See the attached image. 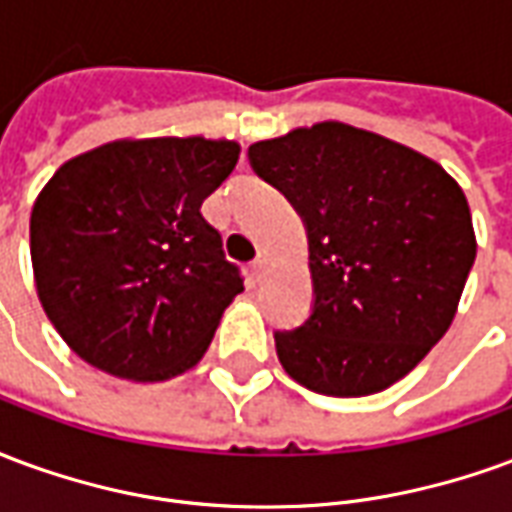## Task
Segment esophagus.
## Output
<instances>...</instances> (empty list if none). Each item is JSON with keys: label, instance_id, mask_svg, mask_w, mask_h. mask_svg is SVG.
Listing matches in <instances>:
<instances>
[{"label": "esophagus", "instance_id": "obj_1", "mask_svg": "<svg viewBox=\"0 0 512 512\" xmlns=\"http://www.w3.org/2000/svg\"><path fill=\"white\" fill-rule=\"evenodd\" d=\"M266 271H268V255L266 252H260L255 263H252V274H255L257 279H263L266 277Z\"/></svg>", "mask_w": 512, "mask_h": 512}]
</instances>
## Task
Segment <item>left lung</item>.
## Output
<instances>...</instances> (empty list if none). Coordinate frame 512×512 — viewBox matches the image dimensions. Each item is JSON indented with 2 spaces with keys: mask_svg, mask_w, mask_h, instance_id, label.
Segmentation results:
<instances>
[{
  "mask_svg": "<svg viewBox=\"0 0 512 512\" xmlns=\"http://www.w3.org/2000/svg\"><path fill=\"white\" fill-rule=\"evenodd\" d=\"M307 227L315 304L277 332L285 373L318 395L384 392L450 329L477 255L466 194L439 161L323 120L249 147Z\"/></svg>",
  "mask_w": 512,
  "mask_h": 512,
  "instance_id": "1",
  "label": "left lung"
}]
</instances>
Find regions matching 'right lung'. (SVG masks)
<instances>
[{"label": "right lung", "instance_id": "obj_1", "mask_svg": "<svg viewBox=\"0 0 512 512\" xmlns=\"http://www.w3.org/2000/svg\"><path fill=\"white\" fill-rule=\"evenodd\" d=\"M241 156L235 139H115L68 158L29 216L43 310L73 354L126 381L200 362L244 290L202 216Z\"/></svg>", "mask_w": 512, "mask_h": 512}]
</instances>
